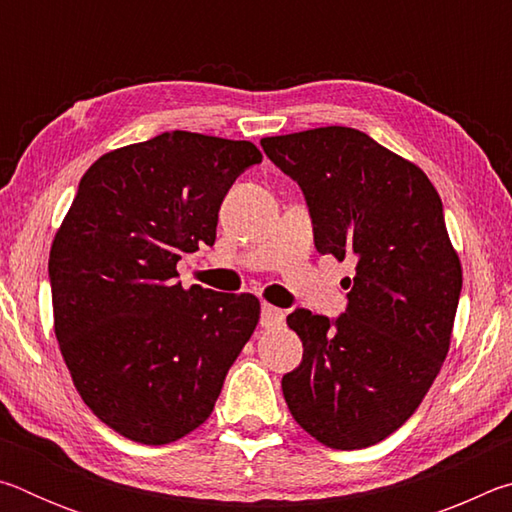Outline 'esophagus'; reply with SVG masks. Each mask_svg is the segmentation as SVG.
<instances>
[{
  "label": "esophagus",
  "mask_w": 512,
  "mask_h": 512,
  "mask_svg": "<svg viewBox=\"0 0 512 512\" xmlns=\"http://www.w3.org/2000/svg\"><path fill=\"white\" fill-rule=\"evenodd\" d=\"M284 323V311L277 309L273 305H262V318H259V325L271 329Z\"/></svg>",
  "instance_id": "esophagus-1"
}]
</instances>
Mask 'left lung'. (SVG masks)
<instances>
[{
	"mask_svg": "<svg viewBox=\"0 0 512 512\" xmlns=\"http://www.w3.org/2000/svg\"><path fill=\"white\" fill-rule=\"evenodd\" d=\"M262 149L305 194L318 253L357 271L339 318L287 316L305 352L284 400L318 443L377 445L418 409L452 341L463 271L443 203L420 167L357 128L264 137Z\"/></svg>",
	"mask_w": 512,
	"mask_h": 512,
	"instance_id": "obj_1",
	"label": "left lung"
}]
</instances>
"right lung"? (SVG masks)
I'll return each instance as SVG.
<instances>
[{
  "label": "right lung",
  "mask_w": 512,
  "mask_h": 512,
  "mask_svg": "<svg viewBox=\"0 0 512 512\" xmlns=\"http://www.w3.org/2000/svg\"><path fill=\"white\" fill-rule=\"evenodd\" d=\"M253 142L187 131L110 151L85 171L49 253L54 329L83 402L119 436L167 445L210 418L255 332L259 300L176 282L212 246Z\"/></svg>",
  "instance_id": "obj_1"
}]
</instances>
